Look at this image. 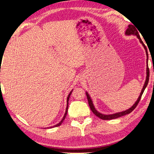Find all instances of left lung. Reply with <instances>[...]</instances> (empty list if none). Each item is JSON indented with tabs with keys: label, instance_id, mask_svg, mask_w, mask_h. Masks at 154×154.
I'll return each mask as SVG.
<instances>
[{
	"label": "left lung",
	"instance_id": "8db88e82",
	"mask_svg": "<svg viewBox=\"0 0 154 154\" xmlns=\"http://www.w3.org/2000/svg\"><path fill=\"white\" fill-rule=\"evenodd\" d=\"M125 34L126 35H137V37L138 38V39L140 40V43L142 44V45L144 46L145 50H146V56H147V61H146V63H147V65H146V81H145V83H144V85L143 86V88L142 90V92H141V93L140 94V96H139V97L137 99V100L136 101V102L134 103V105L130 107L129 109H128V110L126 111H122V112H119V113H113V114H110V115H104V114H102V113H101L100 112H98L96 110L95 108H94V105H93V103H92V101L91 100V98H90V97L89 95V94L87 92H86V95H87V98H88V104H89V106L90 107V109H91L92 112L95 116H97L100 118V119H102V120H111V119H118V118L121 117V116H125V115H127L128 113H131L132 111L134 110V109L136 108V106H137L138 103L140 102V101L141 100V97H142V95L143 94V92H144L145 88L148 85V83H149V66H148V52H147V49L146 48V46L143 43V41H142V39H141V38L140 36V35H139L138 33V31L137 30L135 26H134L133 25H128V27L127 29V30L125 31Z\"/></svg>",
	"mask_w": 154,
	"mask_h": 154
}]
</instances>
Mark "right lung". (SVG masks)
<instances>
[{
  "label": "right lung",
  "instance_id": "add662e5",
  "mask_svg": "<svg viewBox=\"0 0 154 154\" xmlns=\"http://www.w3.org/2000/svg\"><path fill=\"white\" fill-rule=\"evenodd\" d=\"M72 91H73V90H71V91L70 92V93L69 94V95H68V97H67V106H66V112H65V113H64V117H63V119H62V121H61L60 123H59L58 124H57V125H54V126H52V127H50V128H54V127H58V126H60V125H61V124H62V123H63V121H64V120L65 119V118H66V113H67V111H68V104H69V97H70V95H71V92H72Z\"/></svg>",
  "mask_w": 154,
  "mask_h": 154
}]
</instances>
